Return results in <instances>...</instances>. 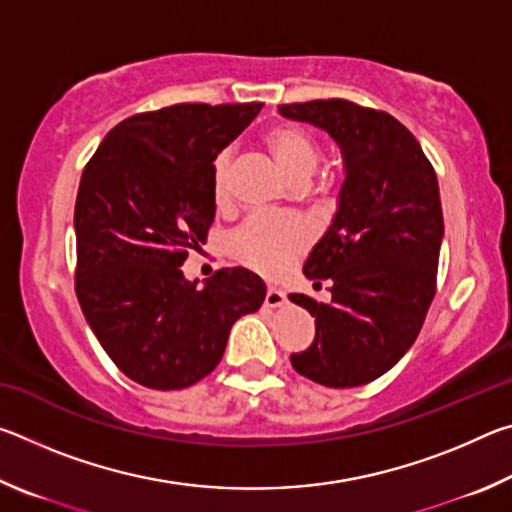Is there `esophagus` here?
I'll return each mask as SVG.
<instances>
[{
	"label": "esophagus",
	"mask_w": 512,
	"mask_h": 512,
	"mask_svg": "<svg viewBox=\"0 0 512 512\" xmlns=\"http://www.w3.org/2000/svg\"><path fill=\"white\" fill-rule=\"evenodd\" d=\"M284 302H287V296H284L282 291H277V289H268L266 291V298H264V305L266 307H282Z\"/></svg>",
	"instance_id": "1"
}]
</instances>
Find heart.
<instances>
[{
    "mask_svg": "<svg viewBox=\"0 0 512 512\" xmlns=\"http://www.w3.org/2000/svg\"><path fill=\"white\" fill-rule=\"evenodd\" d=\"M266 149L293 185L302 187L320 164L318 137L298 124H280L266 135ZM230 151H221L212 164V198L223 210L230 205ZM311 232L298 216L255 214L228 239V253L237 264L264 277H280L305 253Z\"/></svg>",
    "mask_w": 512,
    "mask_h": 512,
    "instance_id": "1",
    "label": "heart"
}]
</instances>
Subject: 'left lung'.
I'll list each match as a JSON object with an SVG mask.
<instances>
[{
	"label": "left lung",
	"instance_id": "left-lung-1",
	"mask_svg": "<svg viewBox=\"0 0 512 512\" xmlns=\"http://www.w3.org/2000/svg\"><path fill=\"white\" fill-rule=\"evenodd\" d=\"M280 112L332 135L345 169L332 225L302 268L314 287L329 280L332 300L289 296L316 318L314 343L291 354V366L329 388L363 386L404 357L436 296L445 232L436 171L388 112L345 99Z\"/></svg>",
	"mask_w": 512,
	"mask_h": 512
}]
</instances>
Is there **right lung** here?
<instances>
[{
	"instance_id": "obj_1",
	"label": "right lung",
	"mask_w": 512,
	"mask_h": 512,
	"mask_svg": "<svg viewBox=\"0 0 512 512\" xmlns=\"http://www.w3.org/2000/svg\"><path fill=\"white\" fill-rule=\"evenodd\" d=\"M264 103H176L103 137L74 207L76 296L115 366L180 391L219 366L230 329L266 298L259 275L221 268L203 289L183 275L214 221L212 162Z\"/></svg>"
}]
</instances>
